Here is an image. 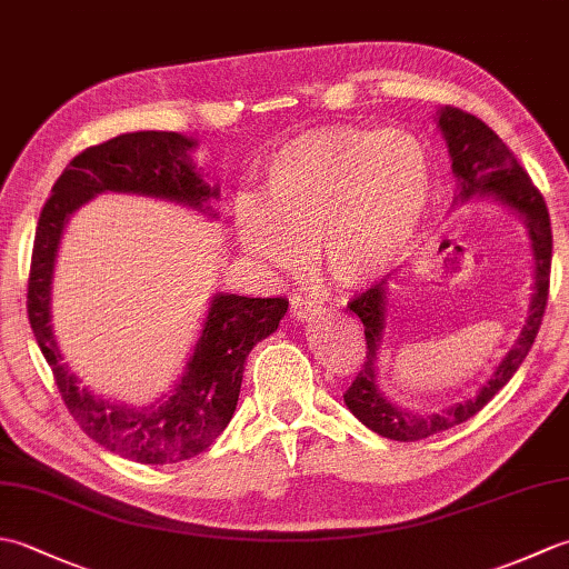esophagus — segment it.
<instances>
[{"label": "esophagus", "instance_id": "34e87169", "mask_svg": "<svg viewBox=\"0 0 569 569\" xmlns=\"http://www.w3.org/2000/svg\"><path fill=\"white\" fill-rule=\"evenodd\" d=\"M322 312V306L318 303V300H312V298H308V296H296L293 300H291V316L296 318V320H306V322H310V320H316L318 316Z\"/></svg>", "mask_w": 569, "mask_h": 569}]
</instances>
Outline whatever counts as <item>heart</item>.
<instances>
[{
    "mask_svg": "<svg viewBox=\"0 0 569 569\" xmlns=\"http://www.w3.org/2000/svg\"><path fill=\"white\" fill-rule=\"evenodd\" d=\"M435 196L432 159L406 129L332 127L296 137L234 200L241 249L271 273L316 251L342 288L379 281L413 247Z\"/></svg>",
    "mask_w": 569,
    "mask_h": 569,
    "instance_id": "1",
    "label": "heart"
}]
</instances>
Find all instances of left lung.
Wrapping results in <instances>:
<instances>
[{
    "label": "left lung",
    "instance_id": "left-lung-1",
    "mask_svg": "<svg viewBox=\"0 0 569 569\" xmlns=\"http://www.w3.org/2000/svg\"><path fill=\"white\" fill-rule=\"evenodd\" d=\"M440 134L447 143V153L452 161V173L457 178V190L452 198V210L459 204L471 200H491L499 202L501 208L511 210L521 217L528 229L530 253H533V293H530L528 318L516 345L506 352L493 369L491 379L481 386L477 396L467 398L462 403H452L438 413H413L401 406L391 403L386 398L379 383V361L381 345L386 330V312H389V283L391 278H381L377 286H371L367 293L357 296L349 310L357 312L359 320L365 322L367 335V361L357 379L345 393V403L352 410V416L365 422L381 438L398 442H416L430 438L435 432L455 428L459 422L469 420L485 408L493 396H497L506 383L511 381L518 367L523 365L526 355L536 342L540 330L542 312L548 303L550 288V261H552V232H550V214L546 200L538 188L530 183L523 166L516 161V156L506 149V143L497 137V131L489 129L481 119L471 117L457 107H440L435 112Z\"/></svg>",
    "mask_w": 569,
    "mask_h": 569
}]
</instances>
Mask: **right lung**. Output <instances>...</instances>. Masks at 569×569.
Wrapping results in <instances>:
<instances>
[{
    "label": "right lung",
    "instance_id": "add662e5",
    "mask_svg": "<svg viewBox=\"0 0 569 569\" xmlns=\"http://www.w3.org/2000/svg\"><path fill=\"white\" fill-rule=\"evenodd\" d=\"M196 149L198 141L178 131H134L84 149L53 183L33 239L29 322L58 391L88 438L141 465H176L208 450L234 416L249 352L278 330L288 300L214 293L173 389L137 408L82 389L68 369L51 325L53 271L70 214L102 192L168 200L217 217L210 200L220 198V188L192 161Z\"/></svg>",
    "mask_w": 569,
    "mask_h": 569
}]
</instances>
